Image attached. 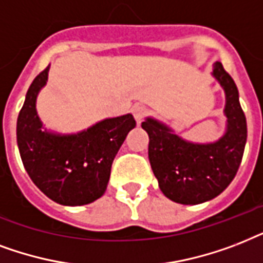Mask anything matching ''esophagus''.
I'll use <instances>...</instances> for the list:
<instances>
[{
  "label": "esophagus",
  "mask_w": 263,
  "mask_h": 263,
  "mask_svg": "<svg viewBox=\"0 0 263 263\" xmlns=\"http://www.w3.org/2000/svg\"><path fill=\"white\" fill-rule=\"evenodd\" d=\"M132 112H133L134 119H136L138 125H140V123L144 121V118H145L146 109H145V107H142V105H136V107L132 109Z\"/></svg>",
  "instance_id": "esophagus-1"
}]
</instances>
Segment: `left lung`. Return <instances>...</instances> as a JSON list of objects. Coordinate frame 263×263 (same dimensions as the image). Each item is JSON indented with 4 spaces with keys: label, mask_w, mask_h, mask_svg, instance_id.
<instances>
[{
    "label": "left lung",
    "mask_w": 263,
    "mask_h": 263,
    "mask_svg": "<svg viewBox=\"0 0 263 263\" xmlns=\"http://www.w3.org/2000/svg\"><path fill=\"white\" fill-rule=\"evenodd\" d=\"M225 91L227 129L217 141L199 144L180 137L155 118L141 127L148 133V158L160 191L180 204H200L222 193L235 178L247 141V122L232 77L215 62L213 72Z\"/></svg>",
    "instance_id": "obj_1"
}]
</instances>
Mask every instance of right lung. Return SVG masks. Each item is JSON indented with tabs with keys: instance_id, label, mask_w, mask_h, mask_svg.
Listing matches in <instances>:
<instances>
[{
	"instance_id": "1",
	"label": "right lung",
	"mask_w": 263,
	"mask_h": 263,
	"mask_svg": "<svg viewBox=\"0 0 263 263\" xmlns=\"http://www.w3.org/2000/svg\"><path fill=\"white\" fill-rule=\"evenodd\" d=\"M49 68L50 64L32 81L17 117L20 158L32 182L49 199L63 205L89 204L105 192L114 159L136 121L126 114L78 133L45 129L36 112V97L48 82Z\"/></svg>"
}]
</instances>
